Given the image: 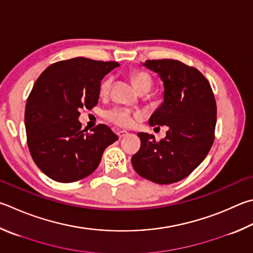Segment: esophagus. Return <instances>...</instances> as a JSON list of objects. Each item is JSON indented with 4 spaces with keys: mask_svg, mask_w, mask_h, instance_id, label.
<instances>
[{
    "mask_svg": "<svg viewBox=\"0 0 253 253\" xmlns=\"http://www.w3.org/2000/svg\"><path fill=\"white\" fill-rule=\"evenodd\" d=\"M127 134L128 132L126 130H118L117 131V136L119 137V138H124V137H125Z\"/></svg>",
    "mask_w": 253,
    "mask_h": 253,
    "instance_id": "obj_1",
    "label": "esophagus"
}]
</instances>
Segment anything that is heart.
I'll return each mask as SVG.
<instances>
[{"instance_id": "heart-1", "label": "heart", "mask_w": 253, "mask_h": 253, "mask_svg": "<svg viewBox=\"0 0 253 253\" xmlns=\"http://www.w3.org/2000/svg\"><path fill=\"white\" fill-rule=\"evenodd\" d=\"M131 80L134 82L136 88L139 91L150 89L151 85H153V81H151V77L146 72H135L131 74ZM113 84V76L107 75L104 77L103 81L100 82L99 84V94L102 96H106L109 90L112 88ZM142 117L141 112H132L129 108L122 107V106H115L111 109H108L105 113V118L107 119L109 123L114 124L118 127H129L132 122H134V118H140Z\"/></svg>"}]
</instances>
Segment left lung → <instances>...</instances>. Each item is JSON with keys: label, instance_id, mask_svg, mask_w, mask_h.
<instances>
[{"label": "left lung", "instance_id": "8db88e82", "mask_svg": "<svg viewBox=\"0 0 253 253\" xmlns=\"http://www.w3.org/2000/svg\"><path fill=\"white\" fill-rule=\"evenodd\" d=\"M144 65L164 82V103L149 118L150 126L166 125V137L138 132L140 148L131 157L142 178L159 183L177 182L195 170L214 140L217 104L208 80L177 59H148Z\"/></svg>", "mask_w": 253, "mask_h": 253}]
</instances>
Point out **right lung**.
<instances>
[{"instance_id":"add662e5","label":"right lung","mask_w":253,"mask_h":253,"mask_svg":"<svg viewBox=\"0 0 253 253\" xmlns=\"http://www.w3.org/2000/svg\"><path fill=\"white\" fill-rule=\"evenodd\" d=\"M117 66L75 57L49 65L35 82L25 106L27 146L36 166L53 180L89 176L106 147L118 139L104 124L85 132L79 121L81 108L97 105L100 82Z\"/></svg>"}]
</instances>
